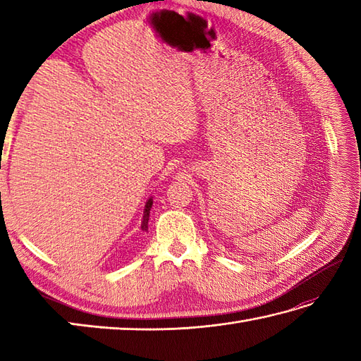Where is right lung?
<instances>
[{
  "label": "right lung",
  "mask_w": 361,
  "mask_h": 361,
  "mask_svg": "<svg viewBox=\"0 0 361 361\" xmlns=\"http://www.w3.org/2000/svg\"><path fill=\"white\" fill-rule=\"evenodd\" d=\"M152 198H149L147 203H145V209H144V216H142V225L141 228L144 229V231H147V224H149V216H150V208H152Z\"/></svg>",
  "instance_id": "add662e5"
}]
</instances>
